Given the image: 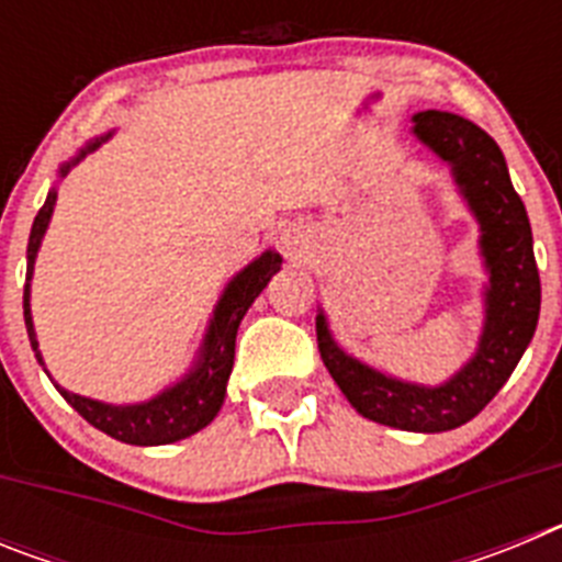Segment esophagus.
<instances>
[{"label":"esophagus","mask_w":562,"mask_h":562,"mask_svg":"<svg viewBox=\"0 0 562 562\" xmlns=\"http://www.w3.org/2000/svg\"><path fill=\"white\" fill-rule=\"evenodd\" d=\"M281 245H284V250L290 252V256H297V252L306 247V233L295 225L286 227V231L281 233Z\"/></svg>","instance_id":"1"}]
</instances>
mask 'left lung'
<instances>
[{"label":"left lung","instance_id":"left-lung-1","mask_svg":"<svg viewBox=\"0 0 562 562\" xmlns=\"http://www.w3.org/2000/svg\"><path fill=\"white\" fill-rule=\"evenodd\" d=\"M414 134L456 171L481 222V250L490 267L486 326L479 355L439 389H422L371 371L342 355L317 315V349L331 380L366 419L416 434L453 430L484 411L518 366L540 315V276L532 227L506 171L504 154L484 128L450 112H419Z\"/></svg>","mask_w":562,"mask_h":562}]
</instances>
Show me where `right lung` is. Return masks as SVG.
Listing matches in <instances>:
<instances>
[{
    "mask_svg": "<svg viewBox=\"0 0 562 562\" xmlns=\"http://www.w3.org/2000/svg\"><path fill=\"white\" fill-rule=\"evenodd\" d=\"M109 137V134H106ZM106 137L89 143L87 151L101 146ZM87 151H81V157ZM69 166L61 168V173H67ZM56 205V191L47 193V202L42 205L38 216L33 220V231H30L27 241V284H24V326H27L30 346L36 351L38 362V342L33 335V321H30V276H33V261H36L38 245H42V236L47 231L49 213ZM281 267V256L272 250H267L265 256L256 258L250 267L238 272L231 281V286L222 295L220 306H216V315H213L211 331H207L205 351H202V362L196 366L193 374H188L186 382H180L177 389L166 391L157 400L143 402V405H103V402L87 400V396L69 394L61 391L64 400L83 416V419L92 425V428L103 430L106 436L117 441H126V445H171V441H180L186 436L196 434L205 425H211L213 416L220 414L222 402H225V385L227 376L233 371V355H236V331L245 312L250 310V304L258 297V292L265 290L267 281L272 278V272H278Z\"/></svg>",
    "mask_w": 562,
    "mask_h": 562,
    "instance_id": "1",
    "label": "right lung"
}]
</instances>
